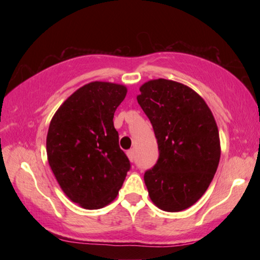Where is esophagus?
Listing matches in <instances>:
<instances>
[{
	"label": "esophagus",
	"instance_id": "1",
	"mask_svg": "<svg viewBox=\"0 0 260 260\" xmlns=\"http://www.w3.org/2000/svg\"><path fill=\"white\" fill-rule=\"evenodd\" d=\"M126 155H127V158H129L131 162H134V159H135V152H134V150L126 151Z\"/></svg>",
	"mask_w": 260,
	"mask_h": 260
}]
</instances>
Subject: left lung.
<instances>
[{"instance_id": "8db88e82", "label": "left lung", "mask_w": 260, "mask_h": 260, "mask_svg": "<svg viewBox=\"0 0 260 260\" xmlns=\"http://www.w3.org/2000/svg\"><path fill=\"white\" fill-rule=\"evenodd\" d=\"M137 102L157 140L159 157L144 174L149 197L166 212L193 206L218 169L219 130L204 98L187 85L152 79L140 87Z\"/></svg>"}]
</instances>
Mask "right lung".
I'll return each mask as SVG.
<instances>
[{
    "label": "right lung",
    "instance_id": "add662e5",
    "mask_svg": "<svg viewBox=\"0 0 260 260\" xmlns=\"http://www.w3.org/2000/svg\"><path fill=\"white\" fill-rule=\"evenodd\" d=\"M126 92L124 85L92 81L73 92L49 124V167L66 197L85 209L111 204L130 169L113 126Z\"/></svg>",
    "mask_w": 260,
    "mask_h": 260
}]
</instances>
